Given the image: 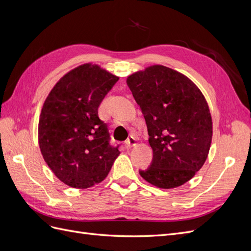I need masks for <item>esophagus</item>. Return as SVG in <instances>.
Masks as SVG:
<instances>
[{
  "instance_id": "34e87169",
  "label": "esophagus",
  "mask_w": 251,
  "mask_h": 251,
  "mask_svg": "<svg viewBox=\"0 0 251 251\" xmlns=\"http://www.w3.org/2000/svg\"><path fill=\"white\" fill-rule=\"evenodd\" d=\"M137 143H138L137 138L134 137V136H130V137H128L127 140L126 141V144L127 148H133V147H135Z\"/></svg>"
}]
</instances>
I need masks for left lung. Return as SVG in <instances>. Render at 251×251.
Wrapping results in <instances>:
<instances>
[{
	"label": "left lung",
	"mask_w": 251,
	"mask_h": 251,
	"mask_svg": "<svg viewBox=\"0 0 251 251\" xmlns=\"http://www.w3.org/2000/svg\"><path fill=\"white\" fill-rule=\"evenodd\" d=\"M146 119L153 160L140 176L159 188L178 187L206 161L212 138L208 104L182 73L161 65L126 78Z\"/></svg>",
	"instance_id": "1"
}]
</instances>
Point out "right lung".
I'll return each instance as SVG.
<instances>
[{"mask_svg": "<svg viewBox=\"0 0 251 251\" xmlns=\"http://www.w3.org/2000/svg\"><path fill=\"white\" fill-rule=\"evenodd\" d=\"M118 76L98 65L83 64L65 74L50 91L39 121L41 153L65 184L88 188L100 183L119 156L110 144L98 107Z\"/></svg>", "mask_w": 251, "mask_h": 251, "instance_id": "right-lung-1", "label": "right lung"}]
</instances>
